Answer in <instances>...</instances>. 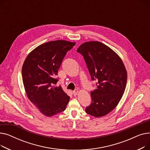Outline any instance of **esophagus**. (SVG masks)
<instances>
[{"instance_id": "1", "label": "esophagus", "mask_w": 150, "mask_h": 150, "mask_svg": "<svg viewBox=\"0 0 150 150\" xmlns=\"http://www.w3.org/2000/svg\"><path fill=\"white\" fill-rule=\"evenodd\" d=\"M73 94H74V96H76L77 94L78 93V90H75V91H73Z\"/></svg>"}]
</instances>
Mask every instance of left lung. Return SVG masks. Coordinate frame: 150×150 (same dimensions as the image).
Returning <instances> with one entry per match:
<instances>
[{
  "instance_id": "1",
  "label": "left lung",
  "mask_w": 150,
  "mask_h": 150,
  "mask_svg": "<svg viewBox=\"0 0 150 150\" xmlns=\"http://www.w3.org/2000/svg\"><path fill=\"white\" fill-rule=\"evenodd\" d=\"M85 60L97 89L91 92V104L85 111L96 117H103L119 104L125 92L127 72L120 57L99 41L82 44L77 50Z\"/></svg>"
}]
</instances>
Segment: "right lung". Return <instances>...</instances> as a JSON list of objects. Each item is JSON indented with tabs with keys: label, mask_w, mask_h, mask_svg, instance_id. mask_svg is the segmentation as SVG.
<instances>
[{
	"label": "right lung",
	"mask_w": 150,
	"mask_h": 150,
	"mask_svg": "<svg viewBox=\"0 0 150 150\" xmlns=\"http://www.w3.org/2000/svg\"><path fill=\"white\" fill-rule=\"evenodd\" d=\"M75 45L65 40L42 44L28 54L23 64L22 80L27 96L47 117L64 111L69 103L70 97L55 84L62 59Z\"/></svg>",
	"instance_id": "right-lung-1"
}]
</instances>
